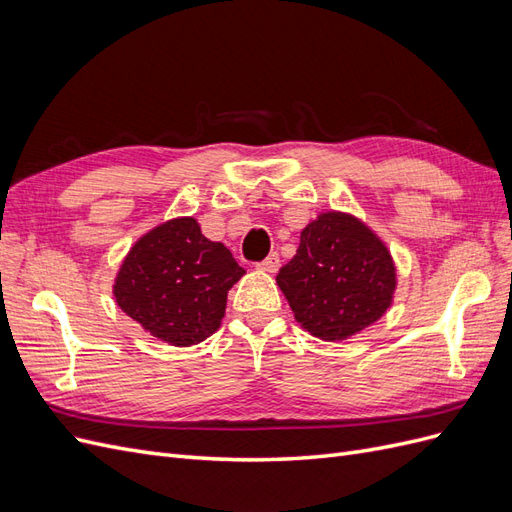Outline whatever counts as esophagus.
<instances>
[{"label":"esophagus","instance_id":"34e87169","mask_svg":"<svg viewBox=\"0 0 512 512\" xmlns=\"http://www.w3.org/2000/svg\"><path fill=\"white\" fill-rule=\"evenodd\" d=\"M260 271H267V273H275L277 269H280V256L277 254H269L265 260L258 262L256 265Z\"/></svg>","mask_w":512,"mask_h":512}]
</instances>
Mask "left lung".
<instances>
[{
	"label": "left lung",
	"instance_id": "left-lung-1",
	"mask_svg": "<svg viewBox=\"0 0 512 512\" xmlns=\"http://www.w3.org/2000/svg\"><path fill=\"white\" fill-rule=\"evenodd\" d=\"M294 320L322 342H344L393 305V254L361 218L322 211L301 230L297 254L275 277Z\"/></svg>",
	"mask_w": 512,
	"mask_h": 512
}]
</instances>
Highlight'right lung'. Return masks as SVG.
Instances as JSON below:
<instances>
[{
    "mask_svg": "<svg viewBox=\"0 0 512 512\" xmlns=\"http://www.w3.org/2000/svg\"><path fill=\"white\" fill-rule=\"evenodd\" d=\"M245 269L220 241H209L196 218H173L147 230L115 275L123 314L168 346L188 348L220 329L228 290Z\"/></svg>",
    "mask_w": 512,
    "mask_h": 512,
    "instance_id": "1",
    "label": "right lung"
}]
</instances>
